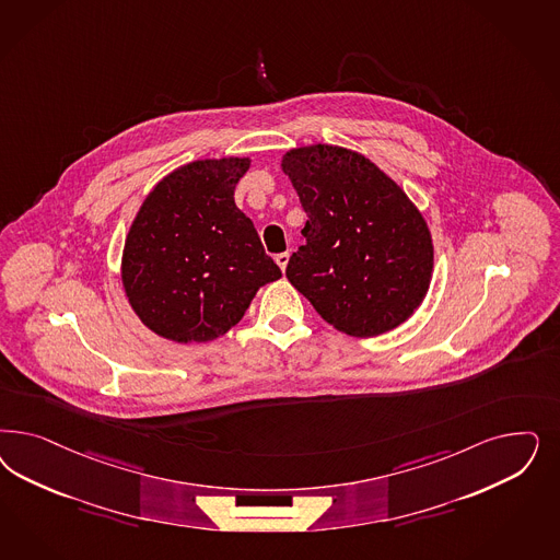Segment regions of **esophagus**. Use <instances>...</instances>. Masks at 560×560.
Returning a JSON list of instances; mask_svg holds the SVG:
<instances>
[{
	"label": "esophagus",
	"mask_w": 560,
	"mask_h": 560,
	"mask_svg": "<svg viewBox=\"0 0 560 560\" xmlns=\"http://www.w3.org/2000/svg\"><path fill=\"white\" fill-rule=\"evenodd\" d=\"M289 253H278V255H276V264L280 266V270H287V266H289Z\"/></svg>",
	"instance_id": "1"
}]
</instances>
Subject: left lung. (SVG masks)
<instances>
[{
    "mask_svg": "<svg viewBox=\"0 0 560 560\" xmlns=\"http://www.w3.org/2000/svg\"><path fill=\"white\" fill-rule=\"evenodd\" d=\"M282 171L307 212L290 284L348 336L404 324L433 276V238L415 203L377 164L340 145L292 148Z\"/></svg>",
    "mask_w": 560,
    "mask_h": 560,
    "instance_id": "left-lung-1",
    "label": "left lung"
}]
</instances>
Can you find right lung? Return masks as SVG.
<instances>
[{
	"label": "right lung",
	"mask_w": 560,
	"mask_h": 560,
	"mask_svg": "<svg viewBox=\"0 0 560 560\" xmlns=\"http://www.w3.org/2000/svg\"><path fill=\"white\" fill-rule=\"evenodd\" d=\"M249 159L183 164L148 194L127 233L121 280L145 327L210 342L238 324L255 292L282 276L235 203Z\"/></svg>",
	"instance_id": "add662e5"
}]
</instances>
